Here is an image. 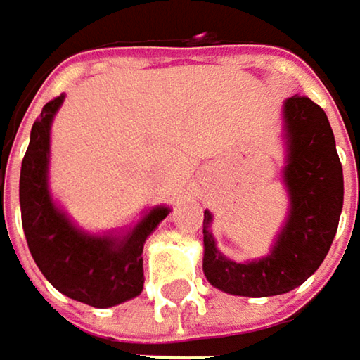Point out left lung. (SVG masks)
Masks as SVG:
<instances>
[{
	"mask_svg": "<svg viewBox=\"0 0 360 360\" xmlns=\"http://www.w3.org/2000/svg\"><path fill=\"white\" fill-rule=\"evenodd\" d=\"M283 142L288 212L269 255L246 262L222 255L212 234V212L204 210L202 270L222 292L252 298L290 292L323 264L337 234L345 182L325 110L309 98H286Z\"/></svg>",
	"mask_w": 360,
	"mask_h": 360,
	"instance_id": "obj_1",
	"label": "left lung"
}]
</instances>
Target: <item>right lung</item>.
<instances>
[{"instance_id": "1", "label": "right lung", "mask_w": 360, "mask_h": 360, "mask_svg": "<svg viewBox=\"0 0 360 360\" xmlns=\"http://www.w3.org/2000/svg\"><path fill=\"white\" fill-rule=\"evenodd\" d=\"M65 94L44 105L32 126L21 162V224L37 269L53 288L77 302L110 309L136 298L144 288V244L170 214L158 204L138 222L108 232H88L68 216L49 190L51 124Z\"/></svg>"}]
</instances>
